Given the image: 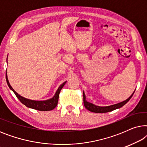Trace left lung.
Masks as SVG:
<instances>
[{"mask_svg": "<svg viewBox=\"0 0 147 147\" xmlns=\"http://www.w3.org/2000/svg\"><path fill=\"white\" fill-rule=\"evenodd\" d=\"M134 93L132 94L131 96H130L128 99H126L124 101L120 102V103L116 104H114V105H111V106H98L94 105V104L90 103V102H87L86 100V96L84 92H83V97H84V106H85L86 109H88L89 111L92 112H95V113H105V112H111L112 110H114L116 109H118V108H120L123 106L124 104H126L127 102L129 101L130 98H132V95H133Z\"/></svg>", "mask_w": 147, "mask_h": 147, "instance_id": "left-lung-1", "label": "left lung"}]
</instances>
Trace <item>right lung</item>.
Returning <instances> with one entry per match:
<instances>
[{
    "label": "right lung",
    "instance_id": "add662e5",
    "mask_svg": "<svg viewBox=\"0 0 147 147\" xmlns=\"http://www.w3.org/2000/svg\"><path fill=\"white\" fill-rule=\"evenodd\" d=\"M6 80H7V82L8 86L10 88V89L13 90V92L15 94V95L18 98V99L20 100V102L22 104H23L24 105H25L27 107L33 108V109H35L37 110H40V111H49V110H51L55 108L57 105L58 99H59V93L62 88L63 87L66 82H64L59 86L58 90L56 92L55 96L51 99L47 100H44V101H35V100H31L27 99V98L22 97L21 96H20L19 94H18L15 90H13V88L11 87V86L10 85L9 80H8L7 76V71H6Z\"/></svg>",
    "mask_w": 147,
    "mask_h": 147
}]
</instances>
